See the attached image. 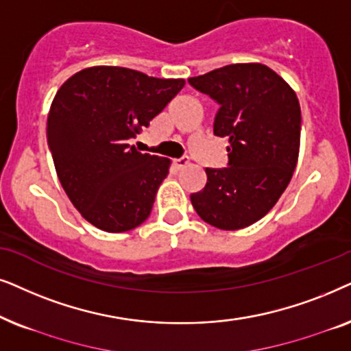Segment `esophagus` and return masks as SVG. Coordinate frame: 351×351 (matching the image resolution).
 <instances>
[{
  "label": "esophagus",
  "mask_w": 351,
  "mask_h": 351,
  "mask_svg": "<svg viewBox=\"0 0 351 351\" xmlns=\"http://www.w3.org/2000/svg\"><path fill=\"white\" fill-rule=\"evenodd\" d=\"M188 163H189V157H180V158H175V160H173V165L178 168V170L184 168Z\"/></svg>",
  "instance_id": "1"
}]
</instances>
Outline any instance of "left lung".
<instances>
[{"mask_svg": "<svg viewBox=\"0 0 351 351\" xmlns=\"http://www.w3.org/2000/svg\"><path fill=\"white\" fill-rule=\"evenodd\" d=\"M219 106L213 133L230 139L228 167L205 168L207 184L191 194L205 223L242 230L278 202L295 170L302 112L295 91L263 64H231L189 78Z\"/></svg>", "mask_w": 351, "mask_h": 351, "instance_id": "left-lung-1", "label": "left lung"}]
</instances>
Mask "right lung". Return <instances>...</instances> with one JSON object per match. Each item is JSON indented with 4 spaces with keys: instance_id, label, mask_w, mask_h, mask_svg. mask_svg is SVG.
Here are the masks:
<instances>
[{
    "instance_id": "obj_1",
    "label": "right lung",
    "mask_w": 351,
    "mask_h": 351,
    "mask_svg": "<svg viewBox=\"0 0 351 351\" xmlns=\"http://www.w3.org/2000/svg\"><path fill=\"white\" fill-rule=\"evenodd\" d=\"M183 86V78L97 65L72 75L56 93L48 146L65 194L93 226L125 232L151 215L170 158L138 152L128 141Z\"/></svg>"
}]
</instances>
